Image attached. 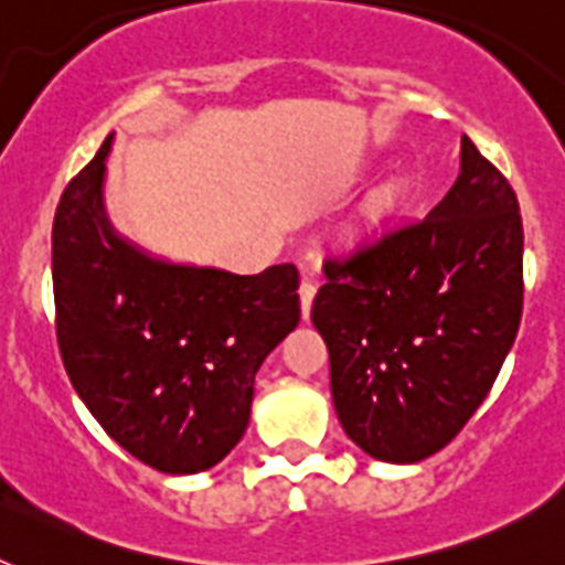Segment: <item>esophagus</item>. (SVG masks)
I'll return each instance as SVG.
<instances>
[{"instance_id":"obj_1","label":"esophagus","mask_w":565,"mask_h":565,"mask_svg":"<svg viewBox=\"0 0 565 565\" xmlns=\"http://www.w3.org/2000/svg\"><path fill=\"white\" fill-rule=\"evenodd\" d=\"M313 297H317V286H313L311 279H302V282H299V306H302V319L311 317Z\"/></svg>"}]
</instances>
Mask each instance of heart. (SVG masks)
<instances>
[{
  "label": "heart",
  "instance_id": "b5f03b06",
  "mask_svg": "<svg viewBox=\"0 0 565 565\" xmlns=\"http://www.w3.org/2000/svg\"><path fill=\"white\" fill-rule=\"evenodd\" d=\"M396 183H384L376 194H373V209L376 212H384V209H391L396 203Z\"/></svg>",
  "mask_w": 565,
  "mask_h": 565
}]
</instances>
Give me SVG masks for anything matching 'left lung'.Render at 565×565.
Listing matches in <instances>:
<instances>
[{
  "label": "left lung",
  "instance_id": "8db88e82",
  "mask_svg": "<svg viewBox=\"0 0 565 565\" xmlns=\"http://www.w3.org/2000/svg\"><path fill=\"white\" fill-rule=\"evenodd\" d=\"M313 328L339 424L367 456L416 463L495 384L523 311V223L509 181L461 138V174L424 221L322 263Z\"/></svg>",
  "mask_w": 565,
  "mask_h": 565
}]
</instances>
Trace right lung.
I'll return each instance as SVG.
<instances>
[{
    "instance_id": "obj_1",
    "label": "right lung",
    "mask_w": 565,
    "mask_h": 565,
    "mask_svg": "<svg viewBox=\"0 0 565 565\" xmlns=\"http://www.w3.org/2000/svg\"><path fill=\"white\" fill-rule=\"evenodd\" d=\"M113 135L53 217V297L64 371L107 436L169 476L234 450L254 376L299 322L291 263L254 277L149 257L104 209Z\"/></svg>"
}]
</instances>
